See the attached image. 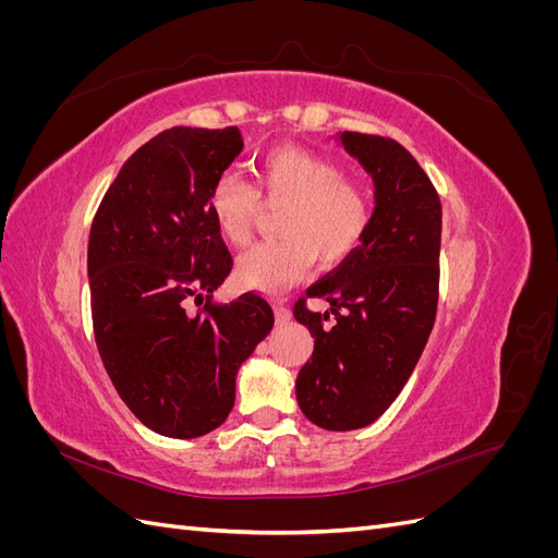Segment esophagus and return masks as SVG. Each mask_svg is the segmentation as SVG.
<instances>
[{"label":"esophagus","mask_w":558,"mask_h":558,"mask_svg":"<svg viewBox=\"0 0 558 558\" xmlns=\"http://www.w3.org/2000/svg\"><path fill=\"white\" fill-rule=\"evenodd\" d=\"M275 316H277V324L283 326V324H289V320H291V310L283 307L281 302H277V305H275Z\"/></svg>","instance_id":"obj_1"}]
</instances>
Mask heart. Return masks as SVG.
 Instances as JSON below:
<instances>
[{
    "label": "heart",
    "mask_w": 558,
    "mask_h": 558,
    "mask_svg": "<svg viewBox=\"0 0 558 558\" xmlns=\"http://www.w3.org/2000/svg\"><path fill=\"white\" fill-rule=\"evenodd\" d=\"M256 189L238 174H221L211 185L209 209L223 238L244 246L267 205H286L279 216L283 238L242 253L234 275L246 289L279 293L320 265L347 260L363 242L373 218L365 185L342 177L330 158L310 148L277 146L256 162Z\"/></svg>",
    "instance_id": "obj_1"
}]
</instances>
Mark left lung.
Returning a JSON list of instances; mask_svg holds the SVG:
<instances>
[{
  "label": "left lung",
  "mask_w": 558,
  "mask_h": 558,
  "mask_svg": "<svg viewBox=\"0 0 558 558\" xmlns=\"http://www.w3.org/2000/svg\"><path fill=\"white\" fill-rule=\"evenodd\" d=\"M337 140L373 177L375 211L361 246L307 289V298H324L330 310L310 312L305 300L293 310L314 337L295 398L312 424L356 430L398 398L428 342L440 286L442 205L398 142L361 132Z\"/></svg>",
  "instance_id": "obj_1"
}]
</instances>
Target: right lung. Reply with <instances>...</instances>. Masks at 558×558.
Returning <instances> with one entry per match:
<instances>
[{
	"label": "right lung",
	"mask_w": 558,
	"mask_h": 558,
	"mask_svg": "<svg viewBox=\"0 0 558 558\" xmlns=\"http://www.w3.org/2000/svg\"><path fill=\"white\" fill-rule=\"evenodd\" d=\"M242 146L238 128L160 132L121 167L90 228L99 356L130 412L177 440L223 424L240 365L275 326L256 293L209 302L232 269L209 193ZM191 299L208 302L191 313Z\"/></svg>",
	"instance_id": "add662e5"
}]
</instances>
